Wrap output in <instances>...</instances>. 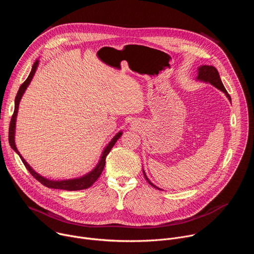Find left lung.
Returning <instances> with one entry per match:
<instances>
[{
  "instance_id": "1",
  "label": "left lung",
  "mask_w": 254,
  "mask_h": 254,
  "mask_svg": "<svg viewBox=\"0 0 254 254\" xmlns=\"http://www.w3.org/2000/svg\"><path fill=\"white\" fill-rule=\"evenodd\" d=\"M197 78L200 79V80H203V81H205V82L211 83V84L214 85L216 88H218L219 90L223 91V92L227 95V97L231 100V98H230V96H229L227 90L225 89V87H224V85H223V83H222V81H221V79H220V75H219V73H218V71H217V69H216L214 66H208V65H202V66H200V67L198 68V77H197ZM143 176H144V178H146V180L148 181L149 184H150L151 186H153V187L156 188V189H159L157 186H155L153 183H151V181L147 178V176H146V174H144V172H143Z\"/></svg>"
}]
</instances>
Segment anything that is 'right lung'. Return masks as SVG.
Returning <instances> with one entry per match:
<instances>
[{"label":"right lung","instance_id":"add662e5","mask_svg":"<svg viewBox=\"0 0 254 254\" xmlns=\"http://www.w3.org/2000/svg\"><path fill=\"white\" fill-rule=\"evenodd\" d=\"M38 63L39 61L36 60L35 63L33 64L32 66V70L30 72V74L28 76V78L22 83V85L20 86L19 90H18V93L16 95V98H15V110H14V114L12 116V119H11V123H10V127H9V142H10V146L11 148L20 156L23 164L25 165L26 169L29 171V173L36 179L38 180L39 182L48 187V188H52V189H61V190H67V191H77V190H84V189H87L89 187H91L94 183L95 181L99 178L100 174L102 173L103 171V168L105 166V158L106 156L108 155V153L111 152V150L113 149V147L115 146V143L117 142V140L121 137L122 135V131H120L113 139L112 141L107 144V147L105 148V150L103 151L102 153V156H101V159L98 163V165L94 168V170L92 172H90L89 174H87L86 176L84 177H81V178H78V179H72V180H65V181H51V180H48V179H45L44 177L38 175L37 173H36L28 164L27 162L23 159V157L20 155V153L18 152L16 146H15V140H14V134H15V126H16V117H17V113H18V107H19V102L21 100V97L23 95V93L25 92L27 86L29 85L30 81L32 80L33 76H34V73L36 69H37V66H38Z\"/></svg>","mask_w":254,"mask_h":254}]
</instances>
